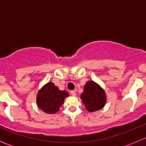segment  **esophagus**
Segmentation results:
<instances>
[{
    "instance_id": "esophagus-1",
    "label": "esophagus",
    "mask_w": 146,
    "mask_h": 146,
    "mask_svg": "<svg viewBox=\"0 0 146 146\" xmlns=\"http://www.w3.org/2000/svg\"><path fill=\"white\" fill-rule=\"evenodd\" d=\"M70 94H71L72 96H76V90H72L71 92H70Z\"/></svg>"
}]
</instances>
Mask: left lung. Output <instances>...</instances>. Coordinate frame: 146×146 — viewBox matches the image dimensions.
<instances>
[{
	"label": "left lung",
	"instance_id": "1",
	"mask_svg": "<svg viewBox=\"0 0 146 146\" xmlns=\"http://www.w3.org/2000/svg\"><path fill=\"white\" fill-rule=\"evenodd\" d=\"M80 99L90 112L98 111L105 106L107 95L104 90L96 82L88 80L84 86Z\"/></svg>",
	"mask_w": 146,
	"mask_h": 146
}]
</instances>
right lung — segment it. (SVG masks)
<instances>
[{"label":"right lung","mask_w":146,"mask_h":146,"mask_svg":"<svg viewBox=\"0 0 146 146\" xmlns=\"http://www.w3.org/2000/svg\"><path fill=\"white\" fill-rule=\"evenodd\" d=\"M68 96V92L66 90H60L52 82H48L38 91L36 105L44 113L56 114L64 104L65 98Z\"/></svg>","instance_id":"right-lung-1"}]
</instances>
